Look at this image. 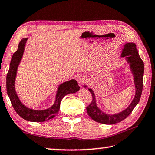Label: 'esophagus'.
<instances>
[{
  "instance_id": "esophagus-1",
  "label": "esophagus",
  "mask_w": 155,
  "mask_h": 155,
  "mask_svg": "<svg viewBox=\"0 0 155 155\" xmlns=\"http://www.w3.org/2000/svg\"><path fill=\"white\" fill-rule=\"evenodd\" d=\"M77 81H78V84H79V85L82 86V85H83V84L85 83V82L86 81V78H85V77H83V76L81 75L78 77Z\"/></svg>"
}]
</instances>
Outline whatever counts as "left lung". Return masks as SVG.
Returning a JSON list of instances; mask_svg holds the SVG:
<instances>
[{
  "instance_id": "8db88e82",
  "label": "left lung",
  "mask_w": 155,
  "mask_h": 155,
  "mask_svg": "<svg viewBox=\"0 0 155 155\" xmlns=\"http://www.w3.org/2000/svg\"><path fill=\"white\" fill-rule=\"evenodd\" d=\"M121 57H124L133 77L135 94L133 101L127 108L119 113L110 114L104 112L99 108L96 102V97L94 91L84 85L83 87L88 88L93 97L91 104L87 107V112L91 119L97 122L104 124H114L124 120L130 114L140 101L143 89V76L144 72V65L141 57L139 55L135 44L133 42H125L124 48L122 50Z\"/></svg>"
}]
</instances>
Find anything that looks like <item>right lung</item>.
Returning a JSON list of instances; mask_svg holds the SVG:
<instances>
[{"label": "right lung", "instance_id": "1", "mask_svg": "<svg viewBox=\"0 0 155 155\" xmlns=\"http://www.w3.org/2000/svg\"><path fill=\"white\" fill-rule=\"evenodd\" d=\"M28 38H23L18 44L17 51L13 54L10 63L9 69L7 75L6 85L7 95L15 112L23 119L29 122H40L53 118L56 116L60 108V104L64 97L69 94H74L79 90L77 81L71 79L59 84L56 91L55 100L54 103L49 108L43 110H35L30 109L22 103L15 91V82L16 79L18 66L22 59L26 44Z\"/></svg>", "mask_w": 155, "mask_h": 155}]
</instances>
